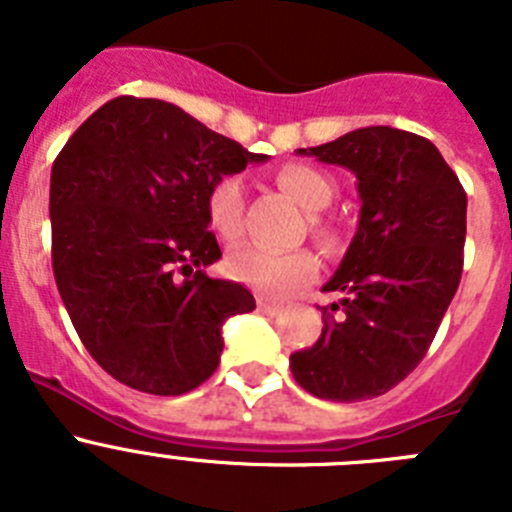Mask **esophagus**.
<instances>
[{
  "label": "esophagus",
  "mask_w": 512,
  "mask_h": 512,
  "mask_svg": "<svg viewBox=\"0 0 512 512\" xmlns=\"http://www.w3.org/2000/svg\"><path fill=\"white\" fill-rule=\"evenodd\" d=\"M259 310L264 312V315H271V318H274V315H279V312H282L284 307L277 305V302H269V300H264V297H261V300H259Z\"/></svg>",
  "instance_id": "obj_1"
}]
</instances>
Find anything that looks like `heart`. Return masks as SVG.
I'll use <instances>...</instances> for the list:
<instances>
[{
	"mask_svg": "<svg viewBox=\"0 0 512 512\" xmlns=\"http://www.w3.org/2000/svg\"><path fill=\"white\" fill-rule=\"evenodd\" d=\"M277 184L305 210L318 212L330 205L336 187L330 176L310 164H284L277 171ZM207 220L223 241H235L243 233V182L241 176H220L207 192ZM312 235L325 248L338 243L333 223L312 217ZM230 277L261 289L266 295H289L318 274V259L307 248L297 251H266L259 246H238L228 253Z\"/></svg>",
	"mask_w": 512,
	"mask_h": 512,
	"instance_id": "heart-1",
	"label": "heart"
}]
</instances>
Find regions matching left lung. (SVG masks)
I'll use <instances>...</instances> for the list:
<instances>
[{
  "instance_id": "left-lung-1",
  "label": "left lung",
  "mask_w": 512,
  "mask_h": 512,
  "mask_svg": "<svg viewBox=\"0 0 512 512\" xmlns=\"http://www.w3.org/2000/svg\"><path fill=\"white\" fill-rule=\"evenodd\" d=\"M297 153L359 179V230L325 292L323 333L289 356L302 390L356 402L390 392L428 354L459 287L467 192L438 148L408 130L361 128Z\"/></svg>"
}]
</instances>
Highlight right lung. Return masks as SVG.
Segmentation results:
<instances>
[{"mask_svg":"<svg viewBox=\"0 0 512 512\" xmlns=\"http://www.w3.org/2000/svg\"><path fill=\"white\" fill-rule=\"evenodd\" d=\"M248 161L264 156L130 94L81 122L53 161V277L81 343L117 382L164 397L200 387L220 364L225 318L256 307L243 284L202 271L223 256L207 192Z\"/></svg>","mask_w":512,"mask_h":512,"instance_id":"1","label":"right lung"}]
</instances>
